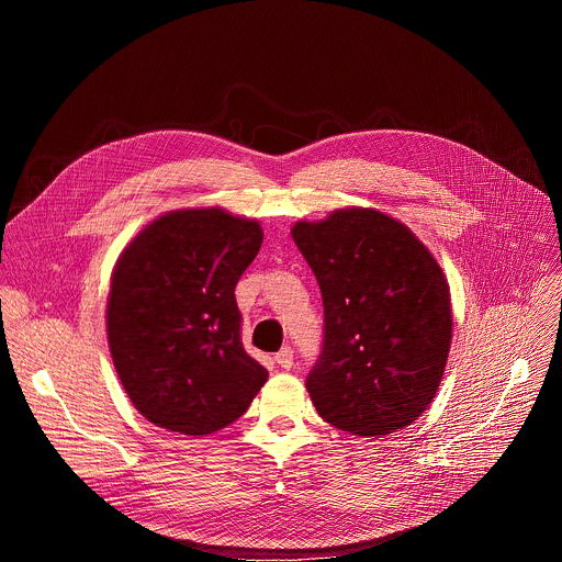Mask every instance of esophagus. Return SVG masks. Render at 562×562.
<instances>
[{
  "label": "esophagus",
  "mask_w": 562,
  "mask_h": 562,
  "mask_svg": "<svg viewBox=\"0 0 562 562\" xmlns=\"http://www.w3.org/2000/svg\"><path fill=\"white\" fill-rule=\"evenodd\" d=\"M276 362H278V367H282V369H291V367H293V349H291V347H282V349L276 353Z\"/></svg>",
  "instance_id": "1"
}]
</instances>
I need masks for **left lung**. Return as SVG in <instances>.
<instances>
[{"label": "left lung", "mask_w": 562, "mask_h": 562, "mask_svg": "<svg viewBox=\"0 0 562 562\" xmlns=\"http://www.w3.org/2000/svg\"><path fill=\"white\" fill-rule=\"evenodd\" d=\"M293 243L325 304V342L306 391L317 414L356 436L412 425L440 386L451 347L447 278L429 249L375 209L295 222Z\"/></svg>", "instance_id": "1"}]
</instances>
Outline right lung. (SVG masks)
Returning <instances> with one entry per match:
<instances>
[{
	"instance_id": "1",
	"label": "right lung",
	"mask_w": 562,
	"mask_h": 562,
	"mask_svg": "<svg viewBox=\"0 0 562 562\" xmlns=\"http://www.w3.org/2000/svg\"><path fill=\"white\" fill-rule=\"evenodd\" d=\"M258 220L220 206L146 224L117 258L106 304L109 349L133 407L155 427L215 434L269 378L239 340L235 284L262 247Z\"/></svg>"
}]
</instances>
